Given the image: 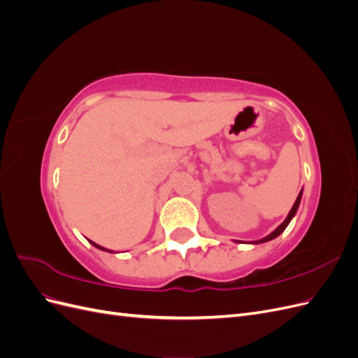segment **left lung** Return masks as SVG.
Instances as JSON below:
<instances>
[{
  "label": "left lung",
  "mask_w": 358,
  "mask_h": 358,
  "mask_svg": "<svg viewBox=\"0 0 358 358\" xmlns=\"http://www.w3.org/2000/svg\"><path fill=\"white\" fill-rule=\"evenodd\" d=\"M301 192H303V189L300 191V194H299V197H297V200H296V203H294V206H292L291 208V210H289V213H288V216L285 218V221L280 224L278 229L275 230V231H272L270 233L268 236H266L264 239H262V241H257V242H251V243H264V242H268V241H272V239H275V237H278L280 233H282L285 229H287V225L289 224V221L292 220V216L296 215V212H297V209H299V204H300V200H301Z\"/></svg>",
  "instance_id": "8db88e82"
}]
</instances>
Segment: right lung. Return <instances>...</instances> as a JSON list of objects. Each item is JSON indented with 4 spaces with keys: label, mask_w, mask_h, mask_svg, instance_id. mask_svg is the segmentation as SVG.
Instances as JSON below:
<instances>
[{
    "label": "right lung",
    "mask_w": 358,
    "mask_h": 358,
    "mask_svg": "<svg viewBox=\"0 0 358 358\" xmlns=\"http://www.w3.org/2000/svg\"><path fill=\"white\" fill-rule=\"evenodd\" d=\"M91 242V241H90ZM95 248H99V249H101V251H107V249L106 248H103V246H100V245H96V243H94V242H91ZM107 252H110V251H107Z\"/></svg>",
    "instance_id": "1"
}]
</instances>
